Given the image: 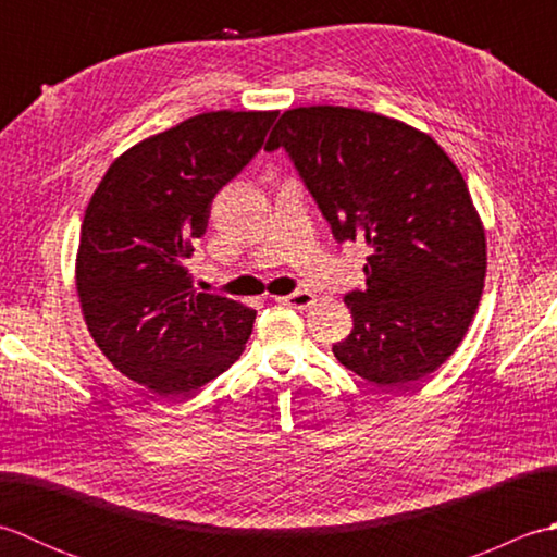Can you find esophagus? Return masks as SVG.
<instances>
[{"mask_svg": "<svg viewBox=\"0 0 557 557\" xmlns=\"http://www.w3.org/2000/svg\"><path fill=\"white\" fill-rule=\"evenodd\" d=\"M277 301L292 306V309H309V306L315 301V294L309 289H297L292 294H285V297H280Z\"/></svg>", "mask_w": 557, "mask_h": 557, "instance_id": "1", "label": "esophagus"}]
</instances>
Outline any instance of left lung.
I'll use <instances>...</instances> for the list:
<instances>
[{"label": "left lung", "instance_id": "left-lung-1", "mask_svg": "<svg viewBox=\"0 0 557 557\" xmlns=\"http://www.w3.org/2000/svg\"><path fill=\"white\" fill-rule=\"evenodd\" d=\"M277 148L335 242L369 246L337 361L385 387L433 373L474 321L486 277V236L453 160L417 128L330 104L282 114L265 150Z\"/></svg>", "mask_w": 557, "mask_h": 557}]
</instances>
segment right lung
<instances>
[{
  "label": "right lung",
  "mask_w": 557,
  "mask_h": 557,
  "mask_svg": "<svg viewBox=\"0 0 557 557\" xmlns=\"http://www.w3.org/2000/svg\"><path fill=\"white\" fill-rule=\"evenodd\" d=\"M277 112H208L112 162L81 224L83 318L114 369L184 399L242 357L256 311L196 292L186 258L210 203L263 148Z\"/></svg>",
  "instance_id": "obj_1"
}]
</instances>
